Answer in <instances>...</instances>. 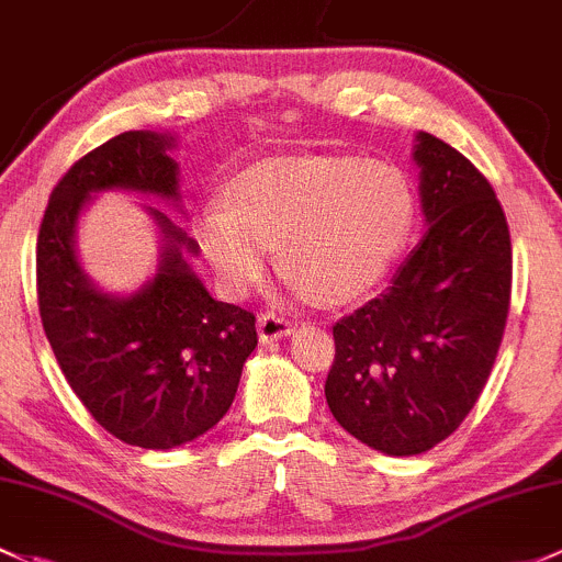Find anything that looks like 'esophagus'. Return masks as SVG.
Returning a JSON list of instances; mask_svg holds the SVG:
<instances>
[{
	"label": "esophagus",
	"mask_w": 562,
	"mask_h": 562,
	"mask_svg": "<svg viewBox=\"0 0 562 562\" xmlns=\"http://www.w3.org/2000/svg\"><path fill=\"white\" fill-rule=\"evenodd\" d=\"M291 330H293L291 323H288L282 315H274V312H266V315L258 317V339H261L263 345L282 339V336H288Z\"/></svg>",
	"instance_id": "obj_1"
}]
</instances>
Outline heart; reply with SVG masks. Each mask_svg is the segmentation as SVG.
Returning a JSON list of instances; mask_svg holds the SVG:
<instances>
[{
    "label": "heart",
    "mask_w": 562,
    "mask_h": 562,
    "mask_svg": "<svg viewBox=\"0 0 562 562\" xmlns=\"http://www.w3.org/2000/svg\"><path fill=\"white\" fill-rule=\"evenodd\" d=\"M415 223V186L393 164L271 158L228 182V202L199 212L196 239L228 296L256 291L280 245L299 296L350 304L385 280Z\"/></svg>",
    "instance_id": "heart-1"
}]
</instances>
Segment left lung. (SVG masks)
<instances>
[{
    "label": "left lung",
    "mask_w": 562,
    "mask_h": 562,
    "mask_svg": "<svg viewBox=\"0 0 562 562\" xmlns=\"http://www.w3.org/2000/svg\"><path fill=\"white\" fill-rule=\"evenodd\" d=\"M428 232L385 293L334 326L326 401L336 423L385 454H420L480 398L512 299V239L493 186L434 134H417Z\"/></svg>",
    "instance_id": "left-lung-1"
}]
</instances>
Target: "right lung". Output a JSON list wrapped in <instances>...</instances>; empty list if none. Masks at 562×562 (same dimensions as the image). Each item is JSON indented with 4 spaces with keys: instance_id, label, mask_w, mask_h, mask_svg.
<instances>
[{
    "instance_id": "obj_1",
    "label": "right lung",
    "mask_w": 562,
    "mask_h": 562,
    "mask_svg": "<svg viewBox=\"0 0 562 562\" xmlns=\"http://www.w3.org/2000/svg\"><path fill=\"white\" fill-rule=\"evenodd\" d=\"M175 137L123 132L72 164L53 188L37 236V301L47 341L69 387L115 439L172 450L223 420L256 350V315L223 304L186 261L199 245L161 210L153 280L132 296L99 291L75 250L82 206L99 191L180 202Z\"/></svg>"
}]
</instances>
